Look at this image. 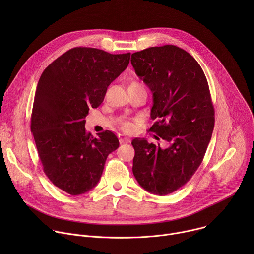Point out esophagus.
<instances>
[{
    "mask_svg": "<svg viewBox=\"0 0 254 254\" xmlns=\"http://www.w3.org/2000/svg\"><path fill=\"white\" fill-rule=\"evenodd\" d=\"M120 142L121 143H128V142H130V139L128 137L122 136V137H120Z\"/></svg>",
    "mask_w": 254,
    "mask_h": 254,
    "instance_id": "1",
    "label": "esophagus"
}]
</instances>
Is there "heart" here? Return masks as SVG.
<instances>
[{
  "instance_id": "obj_1",
  "label": "heart",
  "mask_w": 254,
  "mask_h": 254,
  "mask_svg": "<svg viewBox=\"0 0 254 254\" xmlns=\"http://www.w3.org/2000/svg\"><path fill=\"white\" fill-rule=\"evenodd\" d=\"M130 87H142L141 85H139L137 82H132L130 85ZM131 124L127 123V122H125L122 124V128L125 130V131H129L131 129Z\"/></svg>"
}]
</instances>
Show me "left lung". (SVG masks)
<instances>
[{
	"label": "left lung",
	"instance_id": "obj_1",
	"mask_svg": "<svg viewBox=\"0 0 254 254\" xmlns=\"http://www.w3.org/2000/svg\"><path fill=\"white\" fill-rule=\"evenodd\" d=\"M130 61L153 93L150 131L170 143L161 149L134 138L132 173L144 190L165 196L184 186L205 156L215 123L208 82L195 58L174 45L135 52Z\"/></svg>",
	"mask_w": 254,
	"mask_h": 254
}]
</instances>
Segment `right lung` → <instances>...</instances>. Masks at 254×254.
<instances>
[{"instance_id": "right-lung-1", "label": "right lung", "mask_w": 254, "mask_h": 254, "mask_svg": "<svg viewBox=\"0 0 254 254\" xmlns=\"http://www.w3.org/2000/svg\"><path fill=\"white\" fill-rule=\"evenodd\" d=\"M129 57L130 53L75 47L48 65L38 81L31 132L44 173L70 195L94 188L107 156L120 146L110 130L93 137L85 130V118L89 108L101 104L108 85L126 70Z\"/></svg>"}]
</instances>
